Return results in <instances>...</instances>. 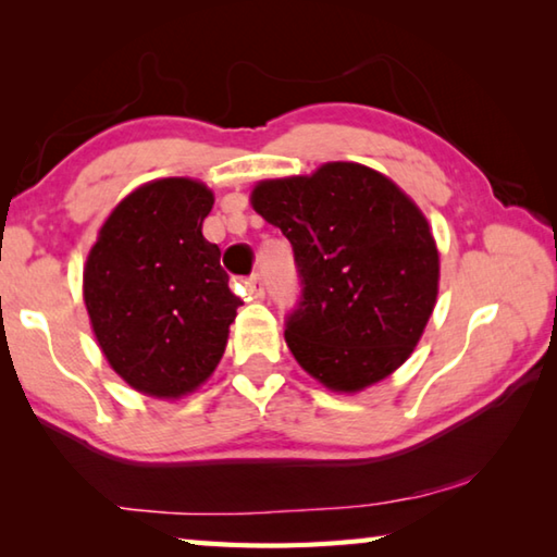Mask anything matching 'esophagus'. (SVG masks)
<instances>
[{"label":"esophagus","instance_id":"obj_1","mask_svg":"<svg viewBox=\"0 0 557 557\" xmlns=\"http://www.w3.org/2000/svg\"><path fill=\"white\" fill-rule=\"evenodd\" d=\"M243 292L248 295L250 299H260L265 297V280H262V275H250L248 280L243 282Z\"/></svg>","mask_w":557,"mask_h":557}]
</instances>
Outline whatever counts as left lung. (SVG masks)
<instances>
[{
  "instance_id": "obj_1",
  "label": "left lung",
  "mask_w": 557,
  "mask_h": 557,
  "mask_svg": "<svg viewBox=\"0 0 557 557\" xmlns=\"http://www.w3.org/2000/svg\"><path fill=\"white\" fill-rule=\"evenodd\" d=\"M252 209L292 243L299 301L285 342L326 388L354 393L412 354L435 309L430 225L391 178L354 162L260 182Z\"/></svg>"
}]
</instances>
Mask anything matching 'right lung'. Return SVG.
<instances>
[{
	"label": "right lung",
	"mask_w": 557,
	"mask_h": 557,
	"mask_svg": "<svg viewBox=\"0 0 557 557\" xmlns=\"http://www.w3.org/2000/svg\"><path fill=\"white\" fill-rule=\"evenodd\" d=\"M213 194L191 178L139 186L100 228L83 297L102 354L132 388L178 398L209 379L243 305L203 238Z\"/></svg>",
	"instance_id": "1"
}]
</instances>
